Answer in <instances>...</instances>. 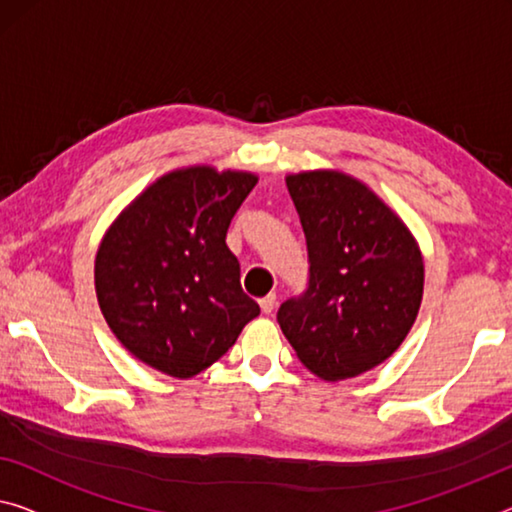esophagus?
<instances>
[{
	"label": "esophagus",
	"mask_w": 512,
	"mask_h": 512,
	"mask_svg": "<svg viewBox=\"0 0 512 512\" xmlns=\"http://www.w3.org/2000/svg\"><path fill=\"white\" fill-rule=\"evenodd\" d=\"M258 304H261V311L265 313V316H270V313L274 311V306H277V295H265Z\"/></svg>",
	"instance_id": "1"
}]
</instances>
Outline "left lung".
Returning <instances> with one entry per match:
<instances>
[{
    "label": "left lung",
    "mask_w": 512,
    "mask_h": 512,
    "mask_svg": "<svg viewBox=\"0 0 512 512\" xmlns=\"http://www.w3.org/2000/svg\"><path fill=\"white\" fill-rule=\"evenodd\" d=\"M309 249V288L277 320L297 359L338 382L387 361L423 300V256L371 187L336 169L288 174Z\"/></svg>",
    "instance_id": "1"
}]
</instances>
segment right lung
Returning <instances> with one entry per match:
<instances>
[{
    "mask_svg": "<svg viewBox=\"0 0 512 512\" xmlns=\"http://www.w3.org/2000/svg\"><path fill=\"white\" fill-rule=\"evenodd\" d=\"M249 171L194 164L169 171L121 210L96 254L102 316L130 355L171 377L199 375L261 309L242 293L226 247Z\"/></svg>",
    "mask_w": 512,
    "mask_h": 512,
    "instance_id": "right-lung-1",
    "label": "right lung"
}]
</instances>
